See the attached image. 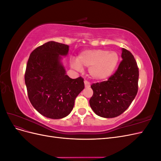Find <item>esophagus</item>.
<instances>
[{"label": "esophagus", "mask_w": 161, "mask_h": 161, "mask_svg": "<svg viewBox=\"0 0 161 161\" xmlns=\"http://www.w3.org/2000/svg\"><path fill=\"white\" fill-rule=\"evenodd\" d=\"M84 82H85V87H90V86H91V84H90V82H89V81L85 80Z\"/></svg>", "instance_id": "esophagus-1"}]
</instances>
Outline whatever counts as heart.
Instances as JSON below:
<instances>
[{"mask_svg":"<svg viewBox=\"0 0 161 161\" xmlns=\"http://www.w3.org/2000/svg\"><path fill=\"white\" fill-rule=\"evenodd\" d=\"M118 53L105 50H87L82 52L72 66L77 70L85 67L92 79L105 80L113 74L119 63Z\"/></svg>","mask_w":161,"mask_h":161,"instance_id":"obj_1","label":"heart"}]
</instances>
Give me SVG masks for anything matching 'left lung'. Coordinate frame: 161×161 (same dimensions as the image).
Returning <instances> with one entry per match:
<instances>
[{
	"instance_id": "8db88e82",
	"label": "left lung",
	"mask_w": 161,
	"mask_h": 161,
	"mask_svg": "<svg viewBox=\"0 0 161 161\" xmlns=\"http://www.w3.org/2000/svg\"><path fill=\"white\" fill-rule=\"evenodd\" d=\"M122 60L108 80L93 83L91 109L102 118L118 117L127 109L137 95L139 69L134 56L122 48Z\"/></svg>"
}]
</instances>
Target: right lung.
Returning a JSON list of instances; mask_svg holds the SVG:
<instances>
[{"instance_id":"1","label":"right lung","mask_w":161,"mask_h":161,"mask_svg":"<svg viewBox=\"0 0 161 161\" xmlns=\"http://www.w3.org/2000/svg\"><path fill=\"white\" fill-rule=\"evenodd\" d=\"M69 46L48 42L36 47L30 56L25 73L27 95L31 105L42 115L61 119L73 109L76 97L84 89V79L66 75L60 62Z\"/></svg>"}]
</instances>
